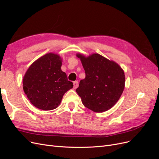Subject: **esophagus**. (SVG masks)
Returning <instances> with one entry per match:
<instances>
[{"label": "esophagus", "mask_w": 159, "mask_h": 159, "mask_svg": "<svg viewBox=\"0 0 159 159\" xmlns=\"http://www.w3.org/2000/svg\"><path fill=\"white\" fill-rule=\"evenodd\" d=\"M78 87V81H75L74 82V89H76Z\"/></svg>", "instance_id": "esophagus-1"}]
</instances>
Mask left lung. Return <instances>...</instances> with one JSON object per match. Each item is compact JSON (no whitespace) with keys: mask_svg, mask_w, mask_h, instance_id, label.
<instances>
[{"mask_svg":"<svg viewBox=\"0 0 159 159\" xmlns=\"http://www.w3.org/2000/svg\"><path fill=\"white\" fill-rule=\"evenodd\" d=\"M85 78L80 81L76 92L85 107L94 112H104L116 104L125 88V77L117 63L97 53L89 56L77 54Z\"/></svg>","mask_w":159,"mask_h":159,"instance_id":"left-lung-1","label":"left lung"}]
</instances>
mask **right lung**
I'll return each instance as SVG.
<instances>
[{
  "instance_id": "right-lung-1",
  "label": "right lung",
  "mask_w": 159,
  "mask_h": 159,
  "mask_svg": "<svg viewBox=\"0 0 159 159\" xmlns=\"http://www.w3.org/2000/svg\"><path fill=\"white\" fill-rule=\"evenodd\" d=\"M60 55L48 53L30 65L23 78V89L34 106L52 110L60 104L64 93L73 88L61 67Z\"/></svg>"
}]
</instances>
